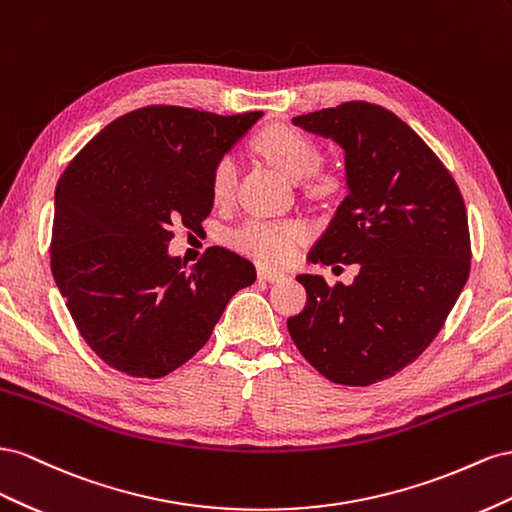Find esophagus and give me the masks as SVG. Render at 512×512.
<instances>
[{"mask_svg": "<svg viewBox=\"0 0 512 512\" xmlns=\"http://www.w3.org/2000/svg\"><path fill=\"white\" fill-rule=\"evenodd\" d=\"M257 276H259L261 281H268V283H283V281H287V274L285 272H276V270H270V268H259Z\"/></svg>", "mask_w": 512, "mask_h": 512, "instance_id": "obj_1", "label": "esophagus"}]
</instances>
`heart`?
Masks as SVG:
<instances>
[{
    "mask_svg": "<svg viewBox=\"0 0 512 512\" xmlns=\"http://www.w3.org/2000/svg\"><path fill=\"white\" fill-rule=\"evenodd\" d=\"M257 152L285 173L289 180H304L319 163V150L311 137L291 126H270L255 137ZM238 165L233 156H221L212 167L210 188L218 203L231 199L236 188ZM311 188L319 195H330L339 188V178L332 173H319ZM311 236V229L302 221H268V218H248L229 233V244L236 251L253 257L266 266H285L300 251V246Z\"/></svg>",
    "mask_w": 512,
    "mask_h": 512,
    "instance_id": "heart-1",
    "label": "heart"
}]
</instances>
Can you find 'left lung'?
I'll list each match as a JSON object with an SVG mask.
<instances>
[{"label":"left lung","instance_id":"obj_1","mask_svg":"<svg viewBox=\"0 0 512 512\" xmlns=\"http://www.w3.org/2000/svg\"><path fill=\"white\" fill-rule=\"evenodd\" d=\"M291 124L345 156L347 195L309 261L360 272L334 287L300 274L306 306L287 319L289 334L332 382H382L425 352L470 276L463 197L429 145L384 107L352 100Z\"/></svg>","mask_w":512,"mask_h":512}]
</instances>
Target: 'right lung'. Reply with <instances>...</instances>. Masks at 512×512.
Listing matches in <instances>:
<instances>
[{
	"instance_id": "right-lung-1",
	"label": "right lung",
	"mask_w": 512,
	"mask_h": 512,
	"mask_svg": "<svg viewBox=\"0 0 512 512\" xmlns=\"http://www.w3.org/2000/svg\"><path fill=\"white\" fill-rule=\"evenodd\" d=\"M143 107L113 120L55 188L51 270L85 343L109 367L163 377L208 343L227 302L257 274L212 246L193 268L169 255L171 227H201L212 167L261 118Z\"/></svg>"
}]
</instances>
